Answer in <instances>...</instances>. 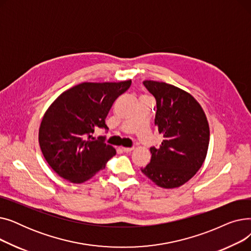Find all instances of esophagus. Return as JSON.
<instances>
[{
    "mask_svg": "<svg viewBox=\"0 0 251 251\" xmlns=\"http://www.w3.org/2000/svg\"><path fill=\"white\" fill-rule=\"evenodd\" d=\"M122 151L124 152H130L131 151H133V148H122Z\"/></svg>",
    "mask_w": 251,
    "mask_h": 251,
    "instance_id": "1",
    "label": "esophagus"
}]
</instances>
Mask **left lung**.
Masks as SVG:
<instances>
[{
	"mask_svg": "<svg viewBox=\"0 0 251 251\" xmlns=\"http://www.w3.org/2000/svg\"><path fill=\"white\" fill-rule=\"evenodd\" d=\"M143 85L156 100L154 125L164 136L160 148H151V163L141 172L157 186L175 188L190 180L207 153L209 127L205 114L188 92L153 80Z\"/></svg>",
	"mask_w": 251,
	"mask_h": 251,
	"instance_id": "left-lung-1",
	"label": "left lung"
}]
</instances>
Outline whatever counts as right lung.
I'll return each mask as SVG.
<instances>
[{
	"label": "right lung",
	"mask_w": 251,
	"mask_h": 251,
	"mask_svg": "<svg viewBox=\"0 0 251 251\" xmlns=\"http://www.w3.org/2000/svg\"><path fill=\"white\" fill-rule=\"evenodd\" d=\"M121 82H83L64 91L47 110L38 141L50 167L62 178L83 183L94 177L116 154L97 128L108 129L104 119L116 99L130 87Z\"/></svg>",
	"instance_id": "right-lung-1"
}]
</instances>
